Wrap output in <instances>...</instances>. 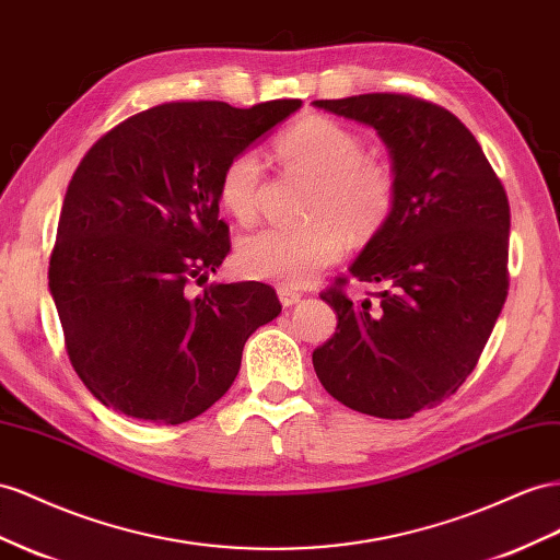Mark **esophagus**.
Instances as JSON below:
<instances>
[{"mask_svg":"<svg viewBox=\"0 0 560 560\" xmlns=\"http://www.w3.org/2000/svg\"><path fill=\"white\" fill-rule=\"evenodd\" d=\"M301 296H304V294H301L299 290H294V287H278V299H280V304L284 306V308H290V306H294L296 304V301H301Z\"/></svg>","mask_w":560,"mask_h":560,"instance_id":"34e87169","label":"esophagus"}]
</instances>
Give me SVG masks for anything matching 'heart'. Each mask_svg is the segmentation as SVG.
Returning a JSON list of instances; mask_svg holds the SVG:
<instances>
[{
  "mask_svg": "<svg viewBox=\"0 0 560 560\" xmlns=\"http://www.w3.org/2000/svg\"><path fill=\"white\" fill-rule=\"evenodd\" d=\"M278 155L315 178L304 225H273L245 237L237 247V266L245 276L301 287L313 282L346 252L351 237H370L382 229L396 202V172L346 125L329 117H306L276 141ZM264 188V162L252 148L223 164L219 198L231 214L256 219Z\"/></svg>",
  "mask_w": 560,
  "mask_h": 560,
  "instance_id": "b5f03b06",
  "label": "heart"
}]
</instances>
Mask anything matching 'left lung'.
<instances>
[{
  "instance_id": "8db88e82",
  "label": "left lung",
  "mask_w": 560,
  "mask_h": 560,
  "mask_svg": "<svg viewBox=\"0 0 560 560\" xmlns=\"http://www.w3.org/2000/svg\"><path fill=\"white\" fill-rule=\"evenodd\" d=\"M370 125L390 150L396 202L351 276L384 290L353 304L337 278L320 299L337 331L313 351L317 380L355 412L407 419L450 398L478 365L509 294L506 190L476 136L410 94L313 101Z\"/></svg>"
}]
</instances>
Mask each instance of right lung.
Listing matches in <instances>:
<instances>
[{"label":"right lung","mask_w":560,"mask_h":560,"mask_svg":"<svg viewBox=\"0 0 560 560\" xmlns=\"http://www.w3.org/2000/svg\"><path fill=\"white\" fill-rule=\"evenodd\" d=\"M301 105L172 101L86 150L60 209L49 290L84 386L117 415L184 424L235 382L245 341L282 311L264 282L192 284L231 252L223 164Z\"/></svg>","instance_id":"1"}]
</instances>
